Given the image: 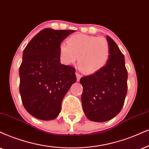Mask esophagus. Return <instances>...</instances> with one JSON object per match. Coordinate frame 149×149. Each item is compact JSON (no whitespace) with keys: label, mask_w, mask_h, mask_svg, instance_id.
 Returning <instances> with one entry per match:
<instances>
[{"label":"esophagus","mask_w":149,"mask_h":149,"mask_svg":"<svg viewBox=\"0 0 149 149\" xmlns=\"http://www.w3.org/2000/svg\"><path fill=\"white\" fill-rule=\"evenodd\" d=\"M76 78H77V81L80 80V78H81V77H82V76H81L80 73H78V72L76 73Z\"/></svg>","instance_id":"obj_1"}]
</instances>
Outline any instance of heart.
Wrapping results in <instances>:
<instances>
[{
    "label": "heart",
    "mask_w": 149,
    "mask_h": 149,
    "mask_svg": "<svg viewBox=\"0 0 149 149\" xmlns=\"http://www.w3.org/2000/svg\"><path fill=\"white\" fill-rule=\"evenodd\" d=\"M61 61L66 65H72L77 61L79 69L86 74H93L101 70L108 63L110 47L103 37L75 34L67 39V45L59 47Z\"/></svg>",
    "instance_id": "obj_1"
}]
</instances>
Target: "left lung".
I'll use <instances>...</instances> for the list:
<instances>
[{
  "mask_svg": "<svg viewBox=\"0 0 149 149\" xmlns=\"http://www.w3.org/2000/svg\"><path fill=\"white\" fill-rule=\"evenodd\" d=\"M110 47L108 63L101 70L81 78L83 87L82 108L91 121L111 120L122 110L127 93L128 73L125 56L116 42L107 36Z\"/></svg>",
  "mask_w": 149,
  "mask_h": 149,
  "instance_id": "1",
  "label": "left lung"
}]
</instances>
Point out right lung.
<instances>
[{
    "label": "right lung",
    "instance_id": "1",
    "mask_svg": "<svg viewBox=\"0 0 149 149\" xmlns=\"http://www.w3.org/2000/svg\"><path fill=\"white\" fill-rule=\"evenodd\" d=\"M75 30L42 29L28 43L19 69L20 93L29 114L42 120L57 118L63 100L76 82V69L62 65L61 42Z\"/></svg>",
    "mask_w": 149,
    "mask_h": 149
}]
</instances>
